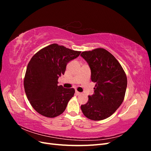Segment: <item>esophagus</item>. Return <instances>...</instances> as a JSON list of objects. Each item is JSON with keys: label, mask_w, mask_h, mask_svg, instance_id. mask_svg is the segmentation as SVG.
<instances>
[{"label": "esophagus", "mask_w": 151, "mask_h": 151, "mask_svg": "<svg viewBox=\"0 0 151 151\" xmlns=\"http://www.w3.org/2000/svg\"><path fill=\"white\" fill-rule=\"evenodd\" d=\"M76 93V95H77V96L81 94V93L78 92V91H76V93Z\"/></svg>", "instance_id": "obj_1"}]
</instances>
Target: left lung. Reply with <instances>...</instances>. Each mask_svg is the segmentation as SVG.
I'll list each match as a JSON object with an SVG mask.
<instances>
[{"label":"left lung","instance_id":"8db88e82","mask_svg":"<svg viewBox=\"0 0 151 151\" xmlns=\"http://www.w3.org/2000/svg\"><path fill=\"white\" fill-rule=\"evenodd\" d=\"M81 56L88 63L91 81L96 83L94 94L81 105L84 115L92 120L110 116L124 99L127 86L125 73L111 53L104 48L83 52Z\"/></svg>","mask_w":151,"mask_h":151}]
</instances>
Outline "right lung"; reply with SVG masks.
Listing matches in <instances>:
<instances>
[{
	"instance_id": "obj_1",
	"label": "right lung",
	"mask_w": 151,
	"mask_h": 151,
	"mask_svg": "<svg viewBox=\"0 0 151 151\" xmlns=\"http://www.w3.org/2000/svg\"><path fill=\"white\" fill-rule=\"evenodd\" d=\"M81 52L53 43L40 50L31 58L24 80L26 96L31 106L41 115L54 118L65 111L75 89L58 86L66 65Z\"/></svg>"
}]
</instances>
